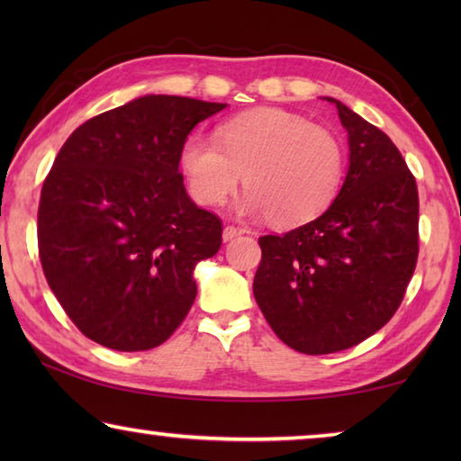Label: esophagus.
<instances>
[{
    "instance_id": "34e87169",
    "label": "esophagus",
    "mask_w": 461,
    "mask_h": 461,
    "mask_svg": "<svg viewBox=\"0 0 461 461\" xmlns=\"http://www.w3.org/2000/svg\"><path fill=\"white\" fill-rule=\"evenodd\" d=\"M244 233V230L240 228H233V225H228V228H223V241H231L233 238H238Z\"/></svg>"
}]
</instances>
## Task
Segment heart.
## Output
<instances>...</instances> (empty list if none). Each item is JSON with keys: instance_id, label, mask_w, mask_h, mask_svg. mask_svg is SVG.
<instances>
[{"instance_id": "1", "label": "heart", "mask_w": 461, "mask_h": 461, "mask_svg": "<svg viewBox=\"0 0 461 461\" xmlns=\"http://www.w3.org/2000/svg\"><path fill=\"white\" fill-rule=\"evenodd\" d=\"M181 170L199 205H221L244 175L240 213L296 225L313 220L338 194L343 146L333 131L301 115L256 109L221 123L215 140L186 138Z\"/></svg>"}]
</instances>
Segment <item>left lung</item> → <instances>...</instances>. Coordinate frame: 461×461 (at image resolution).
<instances>
[{"instance_id": "obj_1", "label": "left lung", "mask_w": 461, "mask_h": 461, "mask_svg": "<svg viewBox=\"0 0 461 461\" xmlns=\"http://www.w3.org/2000/svg\"><path fill=\"white\" fill-rule=\"evenodd\" d=\"M349 165L317 220L262 236L254 299L301 354H333L384 327L399 309L419 254L415 176L384 131L333 97Z\"/></svg>"}]
</instances>
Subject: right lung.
<instances>
[{
	"label": "right lung",
	"mask_w": 461,
	"mask_h": 461,
	"mask_svg": "<svg viewBox=\"0 0 461 461\" xmlns=\"http://www.w3.org/2000/svg\"><path fill=\"white\" fill-rule=\"evenodd\" d=\"M228 104L144 95L77 128L38 207L44 276L73 323L118 352L167 341L189 313L194 267L221 246V221L178 173L199 122Z\"/></svg>",
	"instance_id": "obj_1"
}]
</instances>
